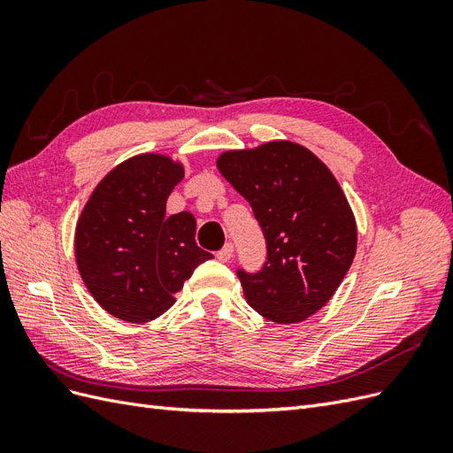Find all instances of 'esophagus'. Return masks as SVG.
I'll use <instances>...</instances> for the list:
<instances>
[{"instance_id": "esophagus-1", "label": "esophagus", "mask_w": 453, "mask_h": 453, "mask_svg": "<svg viewBox=\"0 0 453 453\" xmlns=\"http://www.w3.org/2000/svg\"><path fill=\"white\" fill-rule=\"evenodd\" d=\"M232 255H234V245L232 243H225V248L221 251H217V258L221 260V263H228Z\"/></svg>"}]
</instances>
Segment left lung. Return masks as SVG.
Returning <instances> with one entry per match:
<instances>
[{"mask_svg": "<svg viewBox=\"0 0 453 453\" xmlns=\"http://www.w3.org/2000/svg\"><path fill=\"white\" fill-rule=\"evenodd\" d=\"M250 202L266 240L257 273L238 270L248 304L273 323H298L336 293L357 251V225L336 177L310 149L268 142L217 158Z\"/></svg>", "mask_w": 453, "mask_h": 453, "instance_id": "8db88e82", "label": "left lung"}]
</instances>
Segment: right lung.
Instances as JSON below:
<instances>
[{"instance_id":"1","label":"right lung","mask_w":453,"mask_h":453,"mask_svg":"<svg viewBox=\"0 0 453 453\" xmlns=\"http://www.w3.org/2000/svg\"><path fill=\"white\" fill-rule=\"evenodd\" d=\"M183 175V164L170 157H132L96 185L79 217V273L96 303L117 319H157L195 268L211 258L195 242L193 213L166 217V200Z\"/></svg>"}]
</instances>
